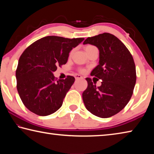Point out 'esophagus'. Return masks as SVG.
<instances>
[{"mask_svg":"<svg viewBox=\"0 0 154 154\" xmlns=\"http://www.w3.org/2000/svg\"><path fill=\"white\" fill-rule=\"evenodd\" d=\"M75 79L76 80H78V79H83V77L82 76V75H78V74H76L75 75Z\"/></svg>","mask_w":154,"mask_h":154,"instance_id":"esophagus-1","label":"esophagus"}]
</instances>
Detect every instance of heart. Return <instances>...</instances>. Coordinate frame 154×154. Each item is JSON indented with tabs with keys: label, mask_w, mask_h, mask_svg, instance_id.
<instances>
[{
	"label": "heart",
	"mask_w": 154,
	"mask_h": 154,
	"mask_svg": "<svg viewBox=\"0 0 154 154\" xmlns=\"http://www.w3.org/2000/svg\"><path fill=\"white\" fill-rule=\"evenodd\" d=\"M95 48V47L94 46H92V45H87L86 47H85V51L88 52V51L91 50V49H93V48Z\"/></svg>",
	"instance_id": "heart-1"
}]
</instances>
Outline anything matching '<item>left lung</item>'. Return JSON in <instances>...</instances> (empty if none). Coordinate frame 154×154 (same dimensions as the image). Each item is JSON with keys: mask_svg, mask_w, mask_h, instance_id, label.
<instances>
[{"mask_svg": "<svg viewBox=\"0 0 154 154\" xmlns=\"http://www.w3.org/2000/svg\"><path fill=\"white\" fill-rule=\"evenodd\" d=\"M83 44L99 50V64L91 72L102 80L96 87L86 78L88 88L82 94L85 107L91 113L107 118L122 111L129 102L136 83V67L128 49L116 36L103 33L88 37Z\"/></svg>", "mask_w": 154, "mask_h": 154, "instance_id": "obj_1", "label": "left lung"}]
</instances>
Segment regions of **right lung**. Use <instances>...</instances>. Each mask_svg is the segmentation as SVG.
<instances>
[{
    "label": "right lung",
    "instance_id": "1",
    "mask_svg": "<svg viewBox=\"0 0 154 154\" xmlns=\"http://www.w3.org/2000/svg\"><path fill=\"white\" fill-rule=\"evenodd\" d=\"M83 40L48 36L25 49L18 61L15 76L18 94L28 110L46 116L61 107L75 78L68 76L57 81L53 72L58 65L66 63L70 51Z\"/></svg>",
    "mask_w": 154,
    "mask_h": 154
}]
</instances>
